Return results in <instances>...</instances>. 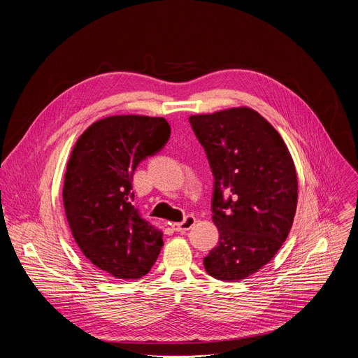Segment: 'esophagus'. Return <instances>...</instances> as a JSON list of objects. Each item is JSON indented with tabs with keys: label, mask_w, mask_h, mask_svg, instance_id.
Instances as JSON below:
<instances>
[{
	"label": "esophagus",
	"mask_w": 358,
	"mask_h": 358,
	"mask_svg": "<svg viewBox=\"0 0 358 358\" xmlns=\"http://www.w3.org/2000/svg\"><path fill=\"white\" fill-rule=\"evenodd\" d=\"M196 223V217L193 215H187L184 217L182 222L180 223H173V229L177 232H185V231H190Z\"/></svg>",
	"instance_id": "esophagus-1"
}]
</instances>
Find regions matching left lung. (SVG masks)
Here are the masks:
<instances>
[{"mask_svg": "<svg viewBox=\"0 0 358 358\" xmlns=\"http://www.w3.org/2000/svg\"><path fill=\"white\" fill-rule=\"evenodd\" d=\"M213 173L219 243L203 264L223 281L247 278L283 245L297 206L293 159L278 131L248 107L190 116Z\"/></svg>", "mask_w": 358, "mask_h": 358, "instance_id": "left-lung-1", "label": "left lung"}]
</instances>
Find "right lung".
I'll use <instances>...</instances> for the list:
<instances>
[{"mask_svg": "<svg viewBox=\"0 0 358 358\" xmlns=\"http://www.w3.org/2000/svg\"><path fill=\"white\" fill-rule=\"evenodd\" d=\"M169 135L164 117L111 116L92 123L72 149L62 193L69 228L83 254L113 277L145 275L164 245L162 232L131 204V178Z\"/></svg>", "mask_w": 358, "mask_h": 358, "instance_id": "obj_1", "label": "right lung"}]
</instances>
